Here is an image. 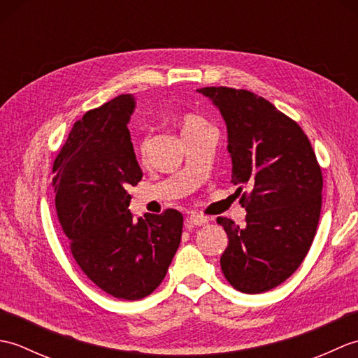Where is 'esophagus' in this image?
<instances>
[{"mask_svg":"<svg viewBox=\"0 0 358 358\" xmlns=\"http://www.w3.org/2000/svg\"><path fill=\"white\" fill-rule=\"evenodd\" d=\"M208 222H209V218L204 217V215H200V214H192V215L187 217V223L191 226H203V224H206Z\"/></svg>","mask_w":358,"mask_h":358,"instance_id":"esophagus-1","label":"esophagus"}]
</instances>
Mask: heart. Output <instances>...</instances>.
Here are the masks:
<instances>
[{"instance_id":"heart-1","label":"heart","mask_w":358,"mask_h":358,"mask_svg":"<svg viewBox=\"0 0 358 358\" xmlns=\"http://www.w3.org/2000/svg\"><path fill=\"white\" fill-rule=\"evenodd\" d=\"M208 123L204 121L201 117L195 115V113H186V115L181 117V127H183V132H189V131H196V129L206 127ZM148 146V140L144 138L140 143V149L144 152Z\"/></svg>"}]
</instances>
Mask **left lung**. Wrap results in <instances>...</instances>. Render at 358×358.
Instances as JSON below:
<instances>
[{"label": "left lung", "instance_id": "1", "mask_svg": "<svg viewBox=\"0 0 358 358\" xmlns=\"http://www.w3.org/2000/svg\"><path fill=\"white\" fill-rule=\"evenodd\" d=\"M227 127L231 183L248 189L245 224L217 222L227 234L220 258L226 280L245 294H262L299 269L313 245L322 210L323 175L306 134L268 100L245 89L203 87Z\"/></svg>", "mask_w": 358, "mask_h": 358}]
</instances>
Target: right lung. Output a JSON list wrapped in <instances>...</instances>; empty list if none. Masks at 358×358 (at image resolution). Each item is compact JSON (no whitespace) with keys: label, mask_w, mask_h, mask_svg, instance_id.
I'll return each instance as SVG.
<instances>
[{"label":"right lung","mask_w":358,"mask_h":358,"mask_svg":"<svg viewBox=\"0 0 358 358\" xmlns=\"http://www.w3.org/2000/svg\"><path fill=\"white\" fill-rule=\"evenodd\" d=\"M132 95L89 110L73 124L53 162L57 215L81 271L123 300L152 294L166 277L183 232L175 209L132 218L127 189L143 177L127 123Z\"/></svg>","instance_id":"add662e5"}]
</instances>
